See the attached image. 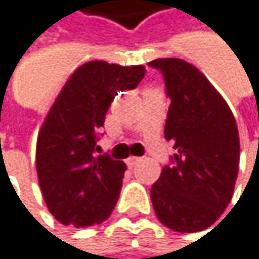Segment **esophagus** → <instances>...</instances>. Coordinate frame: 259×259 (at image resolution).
Returning <instances> with one entry per match:
<instances>
[{"label":"esophagus","instance_id":"obj_1","mask_svg":"<svg viewBox=\"0 0 259 259\" xmlns=\"http://www.w3.org/2000/svg\"><path fill=\"white\" fill-rule=\"evenodd\" d=\"M138 163H140V158H138V157L131 155L128 158H125V164H127L128 167H134V166H137Z\"/></svg>","mask_w":259,"mask_h":259}]
</instances>
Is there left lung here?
<instances>
[{
    "label": "left lung",
    "mask_w": 259,
    "mask_h": 259,
    "mask_svg": "<svg viewBox=\"0 0 259 259\" xmlns=\"http://www.w3.org/2000/svg\"><path fill=\"white\" fill-rule=\"evenodd\" d=\"M171 98L164 138L174 143L172 164L151 188L158 221L179 233L211 227L233 197L239 134L230 107L203 73L182 59H157Z\"/></svg>",
    "instance_id": "left-lung-1"
}]
</instances>
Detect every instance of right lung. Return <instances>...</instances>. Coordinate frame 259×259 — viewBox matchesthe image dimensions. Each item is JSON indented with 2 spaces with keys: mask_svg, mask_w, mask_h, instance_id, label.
<instances>
[{
  "mask_svg": "<svg viewBox=\"0 0 259 259\" xmlns=\"http://www.w3.org/2000/svg\"><path fill=\"white\" fill-rule=\"evenodd\" d=\"M144 73L143 65L87 62L49 108L37 137L35 166L45 203L60 224L92 227L112 214L125 164L95 155L98 132L115 96L135 88Z\"/></svg>",
  "mask_w": 259,
  "mask_h": 259,
  "instance_id": "obj_1",
  "label": "right lung"
}]
</instances>
